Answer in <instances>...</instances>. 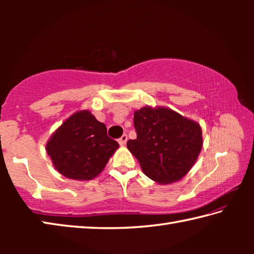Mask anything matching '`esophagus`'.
I'll list each match as a JSON object with an SVG mask.
<instances>
[{
	"label": "esophagus",
	"mask_w": 254,
	"mask_h": 254,
	"mask_svg": "<svg viewBox=\"0 0 254 254\" xmlns=\"http://www.w3.org/2000/svg\"><path fill=\"white\" fill-rule=\"evenodd\" d=\"M127 134H123V135L119 139V143L121 144V145H124V144L127 143Z\"/></svg>",
	"instance_id": "1"
}]
</instances>
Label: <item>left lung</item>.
<instances>
[{"mask_svg":"<svg viewBox=\"0 0 254 254\" xmlns=\"http://www.w3.org/2000/svg\"><path fill=\"white\" fill-rule=\"evenodd\" d=\"M133 123L136 139L127 145L145 176L170 184L191 169L203 147L198 123L167 107L150 106L135 111Z\"/></svg>","mask_w":254,"mask_h":254,"instance_id":"obj_1","label":"left lung"}]
</instances>
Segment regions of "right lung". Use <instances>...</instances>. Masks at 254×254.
Returning <instances> with one entry per match:
<instances>
[{
	"instance_id": "1",
	"label": "right lung",
	"mask_w": 254,
	"mask_h": 254,
	"mask_svg": "<svg viewBox=\"0 0 254 254\" xmlns=\"http://www.w3.org/2000/svg\"><path fill=\"white\" fill-rule=\"evenodd\" d=\"M118 148L117 141L107 135L105 124L87 110L68 118L46 145L58 173L75 180L95 178Z\"/></svg>"
}]
</instances>
